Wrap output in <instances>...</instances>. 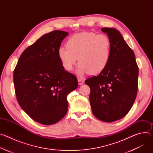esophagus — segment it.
<instances>
[{"label": "esophagus", "instance_id": "esophagus-1", "mask_svg": "<svg viewBox=\"0 0 153 153\" xmlns=\"http://www.w3.org/2000/svg\"><path fill=\"white\" fill-rule=\"evenodd\" d=\"M77 81H78L79 85H82L83 83V81L82 79H78Z\"/></svg>", "mask_w": 153, "mask_h": 153}]
</instances>
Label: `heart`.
<instances>
[{
  "instance_id": "b5f03b06",
  "label": "heart",
  "mask_w": 153,
  "mask_h": 153,
  "mask_svg": "<svg viewBox=\"0 0 153 153\" xmlns=\"http://www.w3.org/2000/svg\"><path fill=\"white\" fill-rule=\"evenodd\" d=\"M66 48L58 49L57 54L63 68L71 71L79 57L76 73L79 76L88 73L95 75L108 65L111 56V41L106 35L94 32H82L71 36Z\"/></svg>"
}]
</instances>
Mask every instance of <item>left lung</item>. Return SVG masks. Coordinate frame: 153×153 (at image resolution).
<instances>
[{"mask_svg": "<svg viewBox=\"0 0 153 153\" xmlns=\"http://www.w3.org/2000/svg\"><path fill=\"white\" fill-rule=\"evenodd\" d=\"M111 41V56L106 67L85 80L91 89L90 102L94 116L113 122L125 116L132 108L137 93L139 68L133 51L120 33L102 28Z\"/></svg>", "mask_w": 153, "mask_h": 153, "instance_id": "8db88e82", "label": "left lung"}]
</instances>
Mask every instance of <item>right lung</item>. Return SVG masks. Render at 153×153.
Wrapping results in <instances>:
<instances>
[{
	"label": "right lung",
	"instance_id": "right-lung-1",
	"mask_svg": "<svg viewBox=\"0 0 153 153\" xmlns=\"http://www.w3.org/2000/svg\"><path fill=\"white\" fill-rule=\"evenodd\" d=\"M68 33L55 30L40 37L21 54L14 71L17 102L34 120L54 124L67 114V96L78 86L74 75L65 71L57 51Z\"/></svg>",
	"mask_w": 153,
	"mask_h": 153
}]
</instances>
